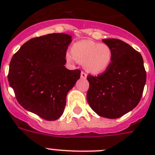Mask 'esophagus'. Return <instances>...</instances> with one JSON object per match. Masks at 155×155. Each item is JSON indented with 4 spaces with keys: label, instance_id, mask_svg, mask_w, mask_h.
Instances as JSON below:
<instances>
[{
    "label": "esophagus",
    "instance_id": "esophagus-1",
    "mask_svg": "<svg viewBox=\"0 0 155 155\" xmlns=\"http://www.w3.org/2000/svg\"><path fill=\"white\" fill-rule=\"evenodd\" d=\"M80 76H81V79H83V80H85L86 78H87V74L85 72H84V71H82L81 72V75H80Z\"/></svg>",
    "mask_w": 155,
    "mask_h": 155
}]
</instances>
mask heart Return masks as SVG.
I'll list each match as a JSON object with an SVG mask.
<instances>
[{"label": "heart", "mask_w": 155, "mask_h": 155, "mask_svg": "<svg viewBox=\"0 0 155 155\" xmlns=\"http://www.w3.org/2000/svg\"><path fill=\"white\" fill-rule=\"evenodd\" d=\"M71 55H66L68 62L75 59L88 72L100 74L105 71L113 59V52L108 45L93 42L91 40H81L75 42L71 48Z\"/></svg>", "instance_id": "1"}]
</instances>
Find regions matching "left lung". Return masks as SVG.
<instances>
[{"label": "left lung", "mask_w": 155, "mask_h": 155, "mask_svg": "<svg viewBox=\"0 0 155 155\" xmlns=\"http://www.w3.org/2000/svg\"><path fill=\"white\" fill-rule=\"evenodd\" d=\"M110 47L109 68L97 76L88 75L87 101L103 117L115 119L133 110L142 98L147 73L142 54L121 40H102Z\"/></svg>", "instance_id": "left-lung-1"}]
</instances>
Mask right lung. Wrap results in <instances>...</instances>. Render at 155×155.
<instances>
[{"mask_svg": "<svg viewBox=\"0 0 155 155\" xmlns=\"http://www.w3.org/2000/svg\"><path fill=\"white\" fill-rule=\"evenodd\" d=\"M71 41L63 33L34 38L10 61L8 80L18 103L47 120L63 115L68 92L80 78V70L64 66Z\"/></svg>", "mask_w": 155, "mask_h": 155, "instance_id": "obj_1", "label": "right lung"}]
</instances>
